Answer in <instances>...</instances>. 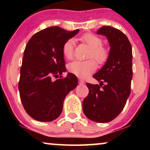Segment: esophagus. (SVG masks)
<instances>
[{
	"mask_svg": "<svg viewBox=\"0 0 150 150\" xmlns=\"http://www.w3.org/2000/svg\"><path fill=\"white\" fill-rule=\"evenodd\" d=\"M79 84H81V85H83V84H85V81L81 79H79Z\"/></svg>",
	"mask_w": 150,
	"mask_h": 150,
	"instance_id": "esophagus-1",
	"label": "esophagus"
}]
</instances>
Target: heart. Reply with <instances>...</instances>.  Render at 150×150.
Wrapping results in <instances>:
<instances>
[{"label":"heart","mask_w":150,"mask_h":150,"mask_svg":"<svg viewBox=\"0 0 150 150\" xmlns=\"http://www.w3.org/2000/svg\"><path fill=\"white\" fill-rule=\"evenodd\" d=\"M82 42L87 44L91 48L89 57L93 58L99 64L105 63L108 57V51L102 46V41L99 37L92 33H85L80 38ZM74 41L68 40L63 45L62 52L67 59H71L74 55ZM96 69V63L93 59L87 61H74L68 65V69L71 74L80 78H86L93 73Z\"/></svg>","instance_id":"b5f03b06"}]
</instances>
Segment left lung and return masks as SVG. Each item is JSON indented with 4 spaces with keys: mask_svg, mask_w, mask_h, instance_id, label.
I'll list each match as a JSON object with an SVG mask.
<instances>
[{
    "mask_svg": "<svg viewBox=\"0 0 150 150\" xmlns=\"http://www.w3.org/2000/svg\"><path fill=\"white\" fill-rule=\"evenodd\" d=\"M97 34L106 37L110 48L106 63L93 76L100 85L87 83L89 94L83 110L89 120L106 123L119 115L130 94L132 46L124 33L111 26H102Z\"/></svg>",
    "mask_w": 150,
    "mask_h": 150,
    "instance_id": "8db88e82",
    "label": "left lung"
}]
</instances>
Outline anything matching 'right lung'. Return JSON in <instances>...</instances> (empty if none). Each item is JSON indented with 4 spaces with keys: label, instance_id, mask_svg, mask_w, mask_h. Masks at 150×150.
I'll list each match as a JSON object with an SVG mask.
<instances>
[{
    "label": "right lung",
    "instance_id": "1",
    "mask_svg": "<svg viewBox=\"0 0 150 150\" xmlns=\"http://www.w3.org/2000/svg\"><path fill=\"white\" fill-rule=\"evenodd\" d=\"M79 31L51 26L33 35L26 44L18 88L22 105L34 120L52 122L58 118L65 98L77 87V77L71 73L55 81L52 77L66 71L63 45Z\"/></svg>",
    "mask_w": 150,
    "mask_h": 150
}]
</instances>
